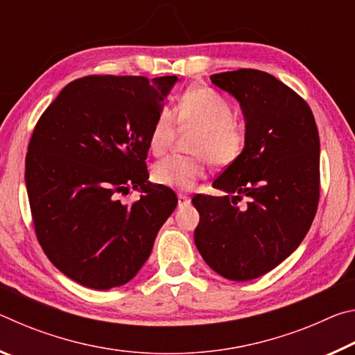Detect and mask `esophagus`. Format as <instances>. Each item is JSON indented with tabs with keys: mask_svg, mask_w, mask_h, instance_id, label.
Returning a JSON list of instances; mask_svg holds the SVG:
<instances>
[{
	"mask_svg": "<svg viewBox=\"0 0 355 355\" xmlns=\"http://www.w3.org/2000/svg\"><path fill=\"white\" fill-rule=\"evenodd\" d=\"M177 199H178V207H184V205H189V203H191L189 197L184 196V194H178Z\"/></svg>",
	"mask_w": 355,
	"mask_h": 355,
	"instance_id": "34e87169",
	"label": "esophagus"
}]
</instances>
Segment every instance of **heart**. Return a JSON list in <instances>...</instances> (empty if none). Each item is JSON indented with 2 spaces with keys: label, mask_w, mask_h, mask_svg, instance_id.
Listing matches in <instances>:
<instances>
[{
  "label": "heart",
  "mask_w": 355,
  "mask_h": 355,
  "mask_svg": "<svg viewBox=\"0 0 355 355\" xmlns=\"http://www.w3.org/2000/svg\"><path fill=\"white\" fill-rule=\"evenodd\" d=\"M182 127H196L199 133L191 144L196 155H169L156 161L152 180L172 189H191L205 175V159L216 169L228 167L241 158L248 146V133L235 122L232 105L208 87H191L173 107ZM175 135L171 110H161L150 128L148 147L155 155H163Z\"/></svg>",
  "instance_id": "1"
}]
</instances>
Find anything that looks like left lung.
I'll return each instance as SVG.
<instances>
[{
    "label": "left lung",
    "mask_w": 355,
    "mask_h": 355,
    "mask_svg": "<svg viewBox=\"0 0 355 355\" xmlns=\"http://www.w3.org/2000/svg\"><path fill=\"white\" fill-rule=\"evenodd\" d=\"M233 95L245 120L248 146L213 182L222 197L197 194L194 241L222 277H261L290 257L320 202V136L304 98L266 71L239 69L209 76ZM243 196L248 203L239 207Z\"/></svg>",
    "instance_id": "obj_1"
}]
</instances>
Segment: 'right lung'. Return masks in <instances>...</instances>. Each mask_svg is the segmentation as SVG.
<instances>
[{"instance_id": "right-lung-1", "label": "right lung", "mask_w": 355, "mask_h": 355, "mask_svg": "<svg viewBox=\"0 0 355 355\" xmlns=\"http://www.w3.org/2000/svg\"><path fill=\"white\" fill-rule=\"evenodd\" d=\"M177 76L92 75L65 86L28 146L25 182L39 243L71 280L111 290L135 277L177 207L148 182V135ZM139 187L131 206L116 199Z\"/></svg>"}]
</instances>
